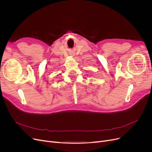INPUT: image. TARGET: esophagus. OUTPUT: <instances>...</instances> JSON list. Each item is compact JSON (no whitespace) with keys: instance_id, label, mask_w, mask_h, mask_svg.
<instances>
[{"instance_id":"1","label":"esophagus","mask_w":152,"mask_h":152,"mask_svg":"<svg viewBox=\"0 0 152 152\" xmlns=\"http://www.w3.org/2000/svg\"><path fill=\"white\" fill-rule=\"evenodd\" d=\"M71 56H73V55H71Z\"/></svg>"}]
</instances>
